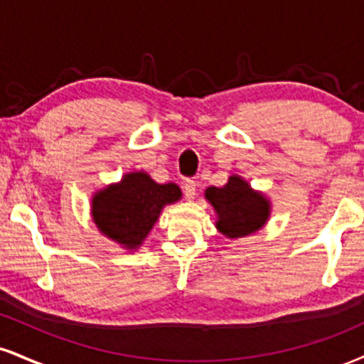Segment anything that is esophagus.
<instances>
[{"mask_svg":"<svg viewBox=\"0 0 364 364\" xmlns=\"http://www.w3.org/2000/svg\"><path fill=\"white\" fill-rule=\"evenodd\" d=\"M183 191H185L186 200H193L196 195V181H193V179H186L185 185H183Z\"/></svg>","mask_w":364,"mask_h":364,"instance_id":"1","label":"esophagus"}]
</instances>
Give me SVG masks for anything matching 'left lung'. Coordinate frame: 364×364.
<instances>
[{
    "mask_svg": "<svg viewBox=\"0 0 364 364\" xmlns=\"http://www.w3.org/2000/svg\"><path fill=\"white\" fill-rule=\"evenodd\" d=\"M205 196L218 215L217 229L230 239L254 234L269 217L268 200L239 176H230L222 188H207Z\"/></svg>",
    "mask_w": 364,
    "mask_h": 364,
    "instance_id": "obj_1",
    "label": "left lung"
}]
</instances>
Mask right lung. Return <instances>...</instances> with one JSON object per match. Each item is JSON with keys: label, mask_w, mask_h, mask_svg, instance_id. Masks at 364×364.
<instances>
[{"label": "right lung", "mask_w": 364, "mask_h": 364, "mask_svg": "<svg viewBox=\"0 0 364 364\" xmlns=\"http://www.w3.org/2000/svg\"><path fill=\"white\" fill-rule=\"evenodd\" d=\"M179 198L181 190L174 183L159 185L146 173H130L95 195L93 220L105 235L137 249L164 205Z\"/></svg>", "instance_id": "right-lung-1"}]
</instances>
